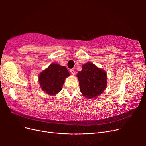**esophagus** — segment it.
Returning <instances> with one entry per match:
<instances>
[{"label": "esophagus", "instance_id": "34e87169", "mask_svg": "<svg viewBox=\"0 0 146 146\" xmlns=\"http://www.w3.org/2000/svg\"><path fill=\"white\" fill-rule=\"evenodd\" d=\"M70 74H71L74 75L75 74V70L73 69H70Z\"/></svg>", "mask_w": 146, "mask_h": 146}]
</instances>
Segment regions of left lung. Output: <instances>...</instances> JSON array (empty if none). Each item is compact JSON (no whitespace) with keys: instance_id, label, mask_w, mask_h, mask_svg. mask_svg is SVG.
I'll return each instance as SVG.
<instances>
[{"instance_id":"left-lung-1","label":"left lung","mask_w":146,"mask_h":146,"mask_svg":"<svg viewBox=\"0 0 146 146\" xmlns=\"http://www.w3.org/2000/svg\"><path fill=\"white\" fill-rule=\"evenodd\" d=\"M77 77L82 94L88 99L100 95L107 86V74L93 63H87L83 65Z\"/></svg>"}]
</instances>
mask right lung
Returning a JSON list of instances; mask_svg holds the SVG:
<instances>
[{
    "label": "right lung",
    "mask_w": 146,
    "mask_h": 146,
    "mask_svg": "<svg viewBox=\"0 0 146 146\" xmlns=\"http://www.w3.org/2000/svg\"><path fill=\"white\" fill-rule=\"evenodd\" d=\"M70 75L64 66L52 63L39 76V82L42 90L47 94L55 95L61 90L64 79Z\"/></svg>",
    "instance_id": "add662e5"
}]
</instances>
